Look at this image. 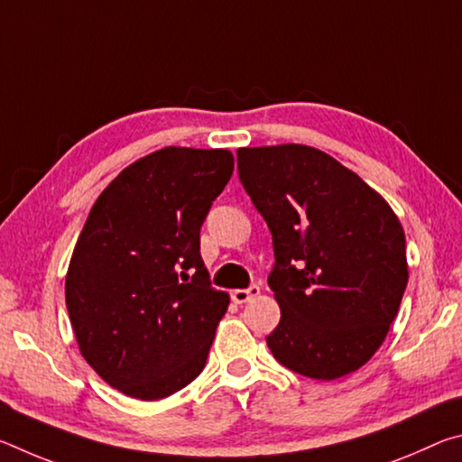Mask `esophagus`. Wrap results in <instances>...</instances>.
<instances>
[{"label": "esophagus", "instance_id": "obj_1", "mask_svg": "<svg viewBox=\"0 0 462 462\" xmlns=\"http://www.w3.org/2000/svg\"><path fill=\"white\" fill-rule=\"evenodd\" d=\"M259 293H261L259 285H250L248 289H234V291L230 293V297H232L234 303H246V301H250V300H253V297H256Z\"/></svg>", "mask_w": 462, "mask_h": 462}]
</instances>
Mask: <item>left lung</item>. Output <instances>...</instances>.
I'll return each mask as SVG.
<instances>
[{"instance_id": "left-lung-1", "label": "left lung", "mask_w": 462, "mask_h": 462, "mask_svg": "<svg viewBox=\"0 0 462 462\" xmlns=\"http://www.w3.org/2000/svg\"><path fill=\"white\" fill-rule=\"evenodd\" d=\"M236 156L275 248L273 356L319 381L358 371L385 340L408 285L400 217L355 171L314 146L238 148Z\"/></svg>"}]
</instances>
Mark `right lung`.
Returning <instances> with one entry per match:
<instances>
[{
  "label": "right lung",
  "instance_id": "1",
  "mask_svg": "<svg viewBox=\"0 0 462 462\" xmlns=\"http://www.w3.org/2000/svg\"><path fill=\"white\" fill-rule=\"evenodd\" d=\"M232 171L226 148L165 146L93 203L65 300L83 358L124 395L162 400L206 366L230 295L209 285L199 230Z\"/></svg>",
  "mask_w": 462,
  "mask_h": 462
}]
</instances>
